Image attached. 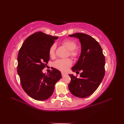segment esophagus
<instances>
[{
    "mask_svg": "<svg viewBox=\"0 0 124 124\" xmlns=\"http://www.w3.org/2000/svg\"><path fill=\"white\" fill-rule=\"evenodd\" d=\"M61 74H62V77H64V76L65 75H66V74H65V73H63V72H62Z\"/></svg>",
    "mask_w": 124,
    "mask_h": 124,
    "instance_id": "34e87169",
    "label": "esophagus"
}]
</instances>
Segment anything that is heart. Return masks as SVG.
Here are the masks:
<instances>
[{
	"instance_id": "heart-1",
	"label": "heart",
	"mask_w": 124,
	"mask_h": 124,
	"mask_svg": "<svg viewBox=\"0 0 124 124\" xmlns=\"http://www.w3.org/2000/svg\"><path fill=\"white\" fill-rule=\"evenodd\" d=\"M62 43L66 47V48L70 51V56L73 57H76L78 56V53L77 50L76 49L77 45L74 40H71V39H66V40H64L63 41ZM56 47V44H53L50 47L49 49V54L51 57H54L55 56ZM71 64L72 61L69 59L65 60H57L53 63V65L55 68L62 71H67Z\"/></svg>"
}]
</instances>
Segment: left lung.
<instances>
[{
  "label": "left lung",
  "mask_w": 124,
  "mask_h": 124,
  "mask_svg": "<svg viewBox=\"0 0 124 124\" xmlns=\"http://www.w3.org/2000/svg\"><path fill=\"white\" fill-rule=\"evenodd\" d=\"M69 36L78 38L81 48L78 61L71 70L73 72H83L79 78L69 75L71 81L68 87L73 95L84 98L93 94L102 82L105 73V57L101 46L91 36L83 33Z\"/></svg>",
  "instance_id": "obj_1"
}]
</instances>
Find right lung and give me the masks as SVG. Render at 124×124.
<instances>
[{
    "mask_svg": "<svg viewBox=\"0 0 124 124\" xmlns=\"http://www.w3.org/2000/svg\"><path fill=\"white\" fill-rule=\"evenodd\" d=\"M58 37L36 32L23 43L17 56V73L23 90L31 98L44 101L51 97L55 84L62 77L55 68L49 74L42 70L49 60V49Z\"/></svg>",
    "mask_w": 124,
    "mask_h": 124,
    "instance_id": "add662e5",
    "label": "right lung"
}]
</instances>
